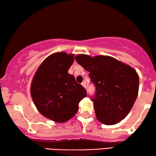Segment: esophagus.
<instances>
[{
	"mask_svg": "<svg viewBox=\"0 0 156 156\" xmlns=\"http://www.w3.org/2000/svg\"><path fill=\"white\" fill-rule=\"evenodd\" d=\"M81 85H82L83 87H85V88H86V82H85V80H84V81H83V83H81Z\"/></svg>",
	"mask_w": 156,
	"mask_h": 156,
	"instance_id": "34e87169",
	"label": "esophagus"
}]
</instances>
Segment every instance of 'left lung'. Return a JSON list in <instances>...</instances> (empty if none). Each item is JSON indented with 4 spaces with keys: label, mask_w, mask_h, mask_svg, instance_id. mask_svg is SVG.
<instances>
[{
    "label": "left lung",
    "mask_w": 156,
    "mask_h": 156,
    "mask_svg": "<svg viewBox=\"0 0 156 156\" xmlns=\"http://www.w3.org/2000/svg\"><path fill=\"white\" fill-rule=\"evenodd\" d=\"M77 63L89 72L95 85L94 102L98 119L102 124H117L126 117L138 95L139 76L133 68L107 56H76Z\"/></svg>",
    "instance_id": "left-lung-1"
}]
</instances>
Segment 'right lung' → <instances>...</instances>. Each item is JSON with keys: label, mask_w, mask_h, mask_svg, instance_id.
<instances>
[{"label": "right lung", "mask_w": 156, "mask_h": 156, "mask_svg": "<svg viewBox=\"0 0 156 156\" xmlns=\"http://www.w3.org/2000/svg\"><path fill=\"white\" fill-rule=\"evenodd\" d=\"M73 54L57 52L41 63L32 79L31 96L38 111L52 121L62 123L74 117L85 89L68 73Z\"/></svg>", "instance_id": "add662e5"}]
</instances>
